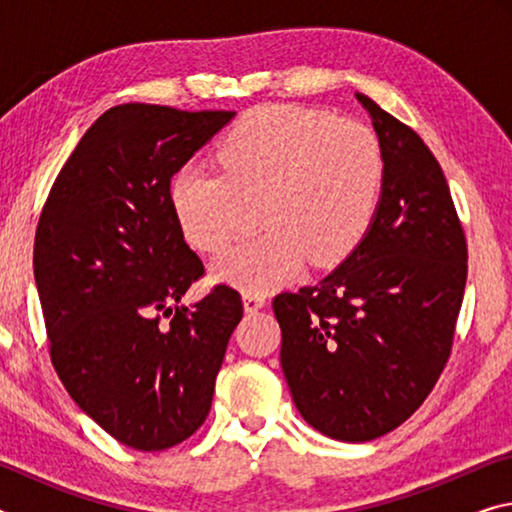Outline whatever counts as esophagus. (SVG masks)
I'll use <instances>...</instances> for the list:
<instances>
[{
    "label": "esophagus",
    "instance_id": "esophagus-1",
    "mask_svg": "<svg viewBox=\"0 0 512 512\" xmlns=\"http://www.w3.org/2000/svg\"><path fill=\"white\" fill-rule=\"evenodd\" d=\"M262 307H266V296H262V293H244V309L248 314H255Z\"/></svg>",
    "mask_w": 512,
    "mask_h": 512
}]
</instances>
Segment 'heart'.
<instances>
[{"mask_svg":"<svg viewBox=\"0 0 512 512\" xmlns=\"http://www.w3.org/2000/svg\"><path fill=\"white\" fill-rule=\"evenodd\" d=\"M223 171L185 162L169 201L183 237L219 250L239 225V196L259 198L262 232L214 259L216 280L246 293L289 282L305 257L327 266L366 237L384 185L379 137L361 121L320 110L262 106L241 117L219 146Z\"/></svg>","mask_w":512,"mask_h":512,"instance_id":"obj_1","label":"heart"}]
</instances>
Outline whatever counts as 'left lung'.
Returning a JSON list of instances; mask_svg holds the SVG:
<instances>
[{"label":"left lung","instance_id":"1","mask_svg":"<svg viewBox=\"0 0 512 512\" xmlns=\"http://www.w3.org/2000/svg\"><path fill=\"white\" fill-rule=\"evenodd\" d=\"M384 153L366 237L314 287L273 300L293 404L316 431L366 443L427 400L452 350L467 277L465 235L420 135L354 94Z\"/></svg>","mask_w":512,"mask_h":512}]
</instances>
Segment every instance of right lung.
Returning <instances> with one entry per match:
<instances>
[{"label": "right lung", "instance_id": "right-lung-1", "mask_svg": "<svg viewBox=\"0 0 512 512\" xmlns=\"http://www.w3.org/2000/svg\"><path fill=\"white\" fill-rule=\"evenodd\" d=\"M235 115L151 103L106 110L40 214L33 275L51 363L72 400L140 452L183 443L205 422L244 316L241 296L225 284L196 305L180 302L203 262L169 201L176 169Z\"/></svg>", "mask_w": 512, "mask_h": 512}]
</instances>
